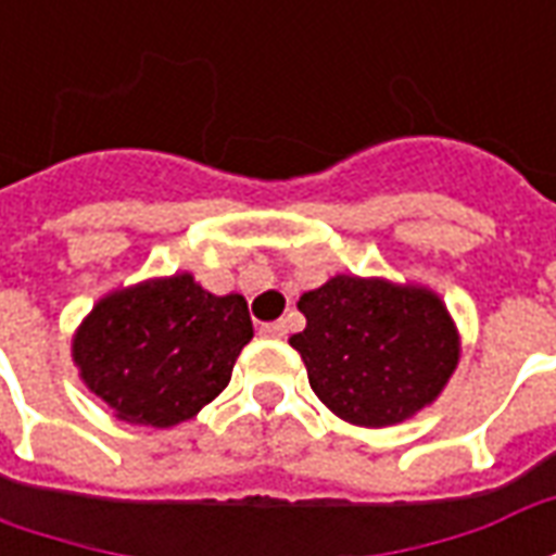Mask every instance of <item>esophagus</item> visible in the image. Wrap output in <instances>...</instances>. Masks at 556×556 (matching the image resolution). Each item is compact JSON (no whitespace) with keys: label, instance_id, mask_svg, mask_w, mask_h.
<instances>
[{"label":"esophagus","instance_id":"1","mask_svg":"<svg viewBox=\"0 0 556 556\" xmlns=\"http://www.w3.org/2000/svg\"><path fill=\"white\" fill-rule=\"evenodd\" d=\"M289 333V325L286 321H270V325H262V337L267 339H282Z\"/></svg>","mask_w":556,"mask_h":556}]
</instances>
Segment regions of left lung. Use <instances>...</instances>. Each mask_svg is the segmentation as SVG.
Returning a JSON list of instances; mask_svg holds the SVG:
<instances>
[{"instance_id":"8db88e82","label":"left lung","mask_w":556,"mask_h":556,"mask_svg":"<svg viewBox=\"0 0 556 556\" xmlns=\"http://www.w3.org/2000/svg\"><path fill=\"white\" fill-rule=\"evenodd\" d=\"M306 330L291 337L315 396L354 426H393L426 408L458 363V337L426 289L333 277L306 291Z\"/></svg>"}]
</instances>
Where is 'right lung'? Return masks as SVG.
I'll return each instance as SVG.
<instances>
[{"label": "right lung", "mask_w": 556, "mask_h": 556, "mask_svg": "<svg viewBox=\"0 0 556 556\" xmlns=\"http://www.w3.org/2000/svg\"><path fill=\"white\" fill-rule=\"evenodd\" d=\"M250 339L241 294L217 298L178 274L103 298L79 327L74 361L115 417L166 429L226 390Z\"/></svg>", "instance_id": "obj_1"}]
</instances>
